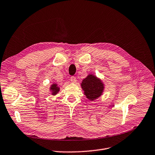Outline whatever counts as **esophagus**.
I'll list each match as a JSON object with an SVG mask.
<instances>
[{
    "label": "esophagus",
    "instance_id": "obj_1",
    "mask_svg": "<svg viewBox=\"0 0 155 155\" xmlns=\"http://www.w3.org/2000/svg\"><path fill=\"white\" fill-rule=\"evenodd\" d=\"M70 80H71V81L72 83H75V82L76 81V78L75 77L72 76V77L71 78Z\"/></svg>",
    "mask_w": 155,
    "mask_h": 155
}]
</instances>
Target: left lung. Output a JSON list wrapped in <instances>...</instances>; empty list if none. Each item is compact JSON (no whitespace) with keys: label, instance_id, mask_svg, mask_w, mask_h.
I'll list each match as a JSON object with an SVG mask.
<instances>
[{"label":"left lung","instance_id":"1","mask_svg":"<svg viewBox=\"0 0 155 155\" xmlns=\"http://www.w3.org/2000/svg\"><path fill=\"white\" fill-rule=\"evenodd\" d=\"M81 86L86 97L90 101H94L103 94L105 86L100 78L95 74H89L82 81Z\"/></svg>","mask_w":155,"mask_h":155}]
</instances>
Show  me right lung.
Returning a JSON list of instances; mask_svg holds the SVG:
<instances>
[{
    "mask_svg": "<svg viewBox=\"0 0 155 155\" xmlns=\"http://www.w3.org/2000/svg\"><path fill=\"white\" fill-rule=\"evenodd\" d=\"M60 87L58 86L57 83H53L51 84L50 87H49V91L51 93L52 95H56L60 91Z\"/></svg>",
    "mask_w": 155,
    "mask_h": 155,
    "instance_id": "1",
    "label": "right lung"
}]
</instances>
